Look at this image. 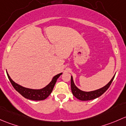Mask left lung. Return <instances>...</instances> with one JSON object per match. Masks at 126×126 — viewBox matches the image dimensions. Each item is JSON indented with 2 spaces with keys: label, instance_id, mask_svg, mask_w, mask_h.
I'll use <instances>...</instances> for the list:
<instances>
[{
  "label": "left lung",
  "instance_id": "obj_1",
  "mask_svg": "<svg viewBox=\"0 0 126 126\" xmlns=\"http://www.w3.org/2000/svg\"><path fill=\"white\" fill-rule=\"evenodd\" d=\"M115 75L113 76V78H111L110 81V82L107 84H106L105 86H104L103 87L100 88V89H98V90H93V91L90 92L82 91V90L78 89L76 86L75 83H74L72 76H71V89H72L73 94L77 99H79L81 101H89L96 99V98H98L100 96H101L109 89V87L111 83L112 82L114 78H115Z\"/></svg>",
  "mask_w": 126,
  "mask_h": 126
}]
</instances>
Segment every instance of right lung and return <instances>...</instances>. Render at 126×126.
<instances>
[{"label":"right lung","mask_w":126,"mask_h":126,"mask_svg":"<svg viewBox=\"0 0 126 126\" xmlns=\"http://www.w3.org/2000/svg\"><path fill=\"white\" fill-rule=\"evenodd\" d=\"M6 73H7V76L8 77L9 80H10L15 90L19 92L24 98L28 99H30V100L42 101L46 99L51 94L54 85L56 82L57 79L63 74V73H61L58 74V75L53 76L51 82L49 83L47 85H46L45 87L41 89H32L24 87L17 84L15 81H13V79L10 78V75L8 73L7 71H6Z\"/></svg>","instance_id":"obj_1"}]
</instances>
